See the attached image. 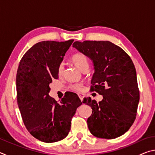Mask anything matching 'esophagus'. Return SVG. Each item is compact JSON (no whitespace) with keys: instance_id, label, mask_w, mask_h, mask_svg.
<instances>
[{"instance_id":"1","label":"esophagus","mask_w":155,"mask_h":155,"mask_svg":"<svg viewBox=\"0 0 155 155\" xmlns=\"http://www.w3.org/2000/svg\"><path fill=\"white\" fill-rule=\"evenodd\" d=\"M78 96H79L81 101H83V98H84V97H85V95H84L83 94H78Z\"/></svg>"}]
</instances>
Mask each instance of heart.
Instances as JSON below:
<instances>
[{"mask_svg": "<svg viewBox=\"0 0 155 155\" xmlns=\"http://www.w3.org/2000/svg\"><path fill=\"white\" fill-rule=\"evenodd\" d=\"M72 61L74 65L77 67L78 69H79L81 71L85 68L89 67V61L87 57H86L85 54L82 53H76L72 57ZM64 70V64H60L58 66V69H57V72H58L59 76H61L63 74ZM71 88L73 90L79 91L82 90L83 85L80 83H77L74 85H72Z\"/></svg>", "mask_w": 155, "mask_h": 155, "instance_id": "1", "label": "heart"}]
</instances>
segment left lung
Returning a JSON list of instances; mask_svg holds the SVG:
<instances>
[{"mask_svg": "<svg viewBox=\"0 0 155 155\" xmlns=\"http://www.w3.org/2000/svg\"><path fill=\"white\" fill-rule=\"evenodd\" d=\"M72 46L93 62L91 90L103 96L101 101L85 98L92 114L89 130L98 138L115 139L124 135L134 122L140 101L137 74L130 57L109 41H75Z\"/></svg>", "mask_w": 155, "mask_h": 155, "instance_id": "8db88e82", "label": "left lung"}]
</instances>
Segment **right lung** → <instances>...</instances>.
Returning a JSON list of instances; mask_svg holds the SVG:
<instances>
[{
    "label": "right lung",
    "mask_w": 155,
    "mask_h": 155,
    "mask_svg": "<svg viewBox=\"0 0 155 155\" xmlns=\"http://www.w3.org/2000/svg\"><path fill=\"white\" fill-rule=\"evenodd\" d=\"M74 40L43 41L22 57L16 75L17 101L26 128L43 142H56L68 135L72 117L82 104L68 91L59 103L49 96L50 83L59 78L57 69Z\"/></svg>",
    "instance_id": "right-lung-1"
}]
</instances>
